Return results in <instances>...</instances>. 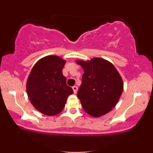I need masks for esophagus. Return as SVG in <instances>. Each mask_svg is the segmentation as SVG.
Segmentation results:
<instances>
[{
	"label": "esophagus",
	"mask_w": 153,
	"mask_h": 153,
	"mask_svg": "<svg viewBox=\"0 0 153 153\" xmlns=\"http://www.w3.org/2000/svg\"><path fill=\"white\" fill-rule=\"evenodd\" d=\"M73 92H74V94H76L77 91H78V87L75 85V86L73 87Z\"/></svg>",
	"instance_id": "34e87169"
}]
</instances>
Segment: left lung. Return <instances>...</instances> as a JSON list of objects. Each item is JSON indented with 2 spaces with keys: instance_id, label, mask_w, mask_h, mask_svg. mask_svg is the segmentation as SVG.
Masks as SVG:
<instances>
[{
  "instance_id": "1",
  "label": "left lung",
  "mask_w": 153,
  "mask_h": 153,
  "mask_svg": "<svg viewBox=\"0 0 153 153\" xmlns=\"http://www.w3.org/2000/svg\"><path fill=\"white\" fill-rule=\"evenodd\" d=\"M84 73L77 96L89 115L99 117L116 106L123 91V81L111 63L101 58L79 60Z\"/></svg>"
}]
</instances>
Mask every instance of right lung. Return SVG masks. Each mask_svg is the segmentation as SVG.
Instances as JSON below:
<instances>
[{"instance_id":"right-lung-1","label":"right lung","mask_w":153,"mask_h":153,"mask_svg":"<svg viewBox=\"0 0 153 153\" xmlns=\"http://www.w3.org/2000/svg\"><path fill=\"white\" fill-rule=\"evenodd\" d=\"M65 61L57 56L39 59L31 70L26 91L31 104L39 111L54 116L62 111L68 96L73 93L62 74Z\"/></svg>"}]
</instances>
